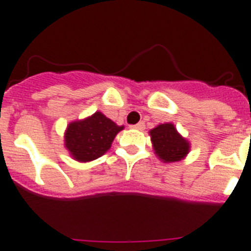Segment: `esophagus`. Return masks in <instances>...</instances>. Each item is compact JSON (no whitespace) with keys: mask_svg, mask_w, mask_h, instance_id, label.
<instances>
[{"mask_svg":"<svg viewBox=\"0 0 251 251\" xmlns=\"http://www.w3.org/2000/svg\"><path fill=\"white\" fill-rule=\"evenodd\" d=\"M130 127L134 128V129L142 130V129H145V123H143V122H140V123L134 124V126H130Z\"/></svg>","mask_w":251,"mask_h":251,"instance_id":"esophagus-1","label":"esophagus"}]
</instances>
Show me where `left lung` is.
<instances>
[{
	"label": "left lung",
	"instance_id": "8db88e82",
	"mask_svg": "<svg viewBox=\"0 0 251 251\" xmlns=\"http://www.w3.org/2000/svg\"><path fill=\"white\" fill-rule=\"evenodd\" d=\"M150 136L155 153L161 161H180L189 152V142L179 134L174 124H158L157 127L150 130Z\"/></svg>",
	"mask_w": 251,
	"mask_h": 251
}]
</instances>
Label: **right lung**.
I'll use <instances>...</instances> for the list:
<instances>
[{
	"label": "right lung",
	"mask_w": 251,
	"mask_h": 251,
	"mask_svg": "<svg viewBox=\"0 0 251 251\" xmlns=\"http://www.w3.org/2000/svg\"><path fill=\"white\" fill-rule=\"evenodd\" d=\"M123 128L101 111H96L91 117L68 124L64 133V146L77 161H93L110 149L115 136Z\"/></svg>",
	"instance_id": "add662e5"
}]
</instances>
